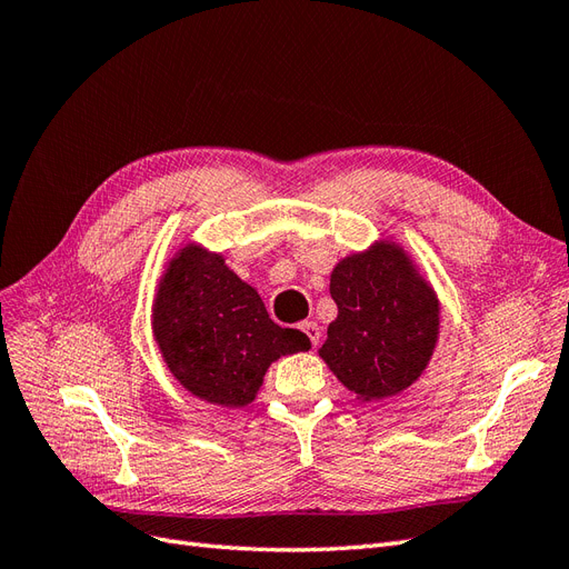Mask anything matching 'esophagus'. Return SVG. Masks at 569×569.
<instances>
[{
    "mask_svg": "<svg viewBox=\"0 0 569 569\" xmlns=\"http://www.w3.org/2000/svg\"><path fill=\"white\" fill-rule=\"evenodd\" d=\"M301 332H303L308 339H311L313 347H318V341H320V327H318V322H313V320L301 322Z\"/></svg>",
    "mask_w": 569,
    "mask_h": 569,
    "instance_id": "obj_1",
    "label": "esophagus"
}]
</instances>
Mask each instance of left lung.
I'll return each instance as SVG.
<instances>
[{"label":"left lung","instance_id":"8db88e82","mask_svg":"<svg viewBox=\"0 0 569 569\" xmlns=\"http://www.w3.org/2000/svg\"><path fill=\"white\" fill-rule=\"evenodd\" d=\"M337 320L318 351L363 401L396 396L418 380L439 337V301L408 253L377 242L339 261L330 278Z\"/></svg>","mask_w":569,"mask_h":569}]
</instances>
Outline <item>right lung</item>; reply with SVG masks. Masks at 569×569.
I'll return each instance as SVG.
<instances>
[{
  "label": "right lung",
  "instance_id": "obj_1",
  "mask_svg": "<svg viewBox=\"0 0 569 569\" xmlns=\"http://www.w3.org/2000/svg\"><path fill=\"white\" fill-rule=\"evenodd\" d=\"M153 337L187 391L226 408L256 399L272 360L311 349L303 332L270 320L226 258L197 244L170 258L153 299Z\"/></svg>",
  "mask_w": 569,
  "mask_h": 569
}]
</instances>
